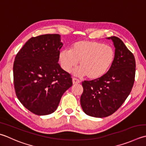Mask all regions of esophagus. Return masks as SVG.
<instances>
[{
  "label": "esophagus",
  "instance_id": "1",
  "mask_svg": "<svg viewBox=\"0 0 146 146\" xmlns=\"http://www.w3.org/2000/svg\"><path fill=\"white\" fill-rule=\"evenodd\" d=\"M80 83V80H78V78H76L75 77H73V84H78Z\"/></svg>",
  "mask_w": 146,
  "mask_h": 146
}]
</instances>
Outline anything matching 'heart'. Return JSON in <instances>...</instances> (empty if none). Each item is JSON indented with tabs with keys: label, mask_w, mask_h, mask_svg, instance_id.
<instances>
[{
	"label": "heart",
	"mask_w": 146,
	"mask_h": 146,
	"mask_svg": "<svg viewBox=\"0 0 146 146\" xmlns=\"http://www.w3.org/2000/svg\"><path fill=\"white\" fill-rule=\"evenodd\" d=\"M115 58V50L110 45L86 40L75 42L70 50H62L59 54L60 64L64 71L70 72L80 61V67L75 71V74L87 76L90 80L103 76L112 66Z\"/></svg>",
	"instance_id": "heart-1"
}]
</instances>
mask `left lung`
<instances>
[{"label": "left lung", "instance_id": "left-lung-1", "mask_svg": "<svg viewBox=\"0 0 146 146\" xmlns=\"http://www.w3.org/2000/svg\"><path fill=\"white\" fill-rule=\"evenodd\" d=\"M115 47L112 66L97 80L82 82L81 106L87 115L104 118L118 110L129 95L135 81V59L120 38L111 36Z\"/></svg>", "mask_w": 146, "mask_h": 146}]
</instances>
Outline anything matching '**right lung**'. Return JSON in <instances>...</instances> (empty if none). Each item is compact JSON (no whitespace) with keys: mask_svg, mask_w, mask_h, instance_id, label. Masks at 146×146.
I'll return each mask as SVG.
<instances>
[{"mask_svg":"<svg viewBox=\"0 0 146 146\" xmlns=\"http://www.w3.org/2000/svg\"><path fill=\"white\" fill-rule=\"evenodd\" d=\"M62 45L59 34L33 36L15 57L13 78L16 95L35 115L54 112L62 94L73 85L70 74L58 63Z\"/></svg>","mask_w":146,"mask_h":146,"instance_id":"add662e5","label":"right lung"}]
</instances>
